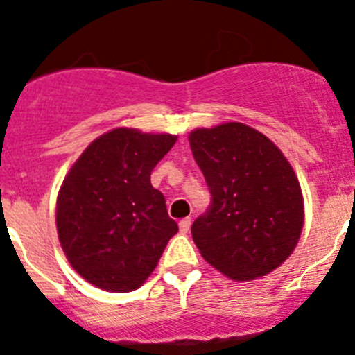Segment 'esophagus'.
<instances>
[{
    "label": "esophagus",
    "instance_id": "1",
    "mask_svg": "<svg viewBox=\"0 0 355 355\" xmlns=\"http://www.w3.org/2000/svg\"><path fill=\"white\" fill-rule=\"evenodd\" d=\"M189 227H191V218H189V217L182 218V220L179 222V232H181V234L188 232Z\"/></svg>",
    "mask_w": 355,
    "mask_h": 355
}]
</instances>
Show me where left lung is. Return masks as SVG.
Returning a JSON list of instances; mask_svg holds the SVG:
<instances>
[{
  "mask_svg": "<svg viewBox=\"0 0 355 355\" xmlns=\"http://www.w3.org/2000/svg\"><path fill=\"white\" fill-rule=\"evenodd\" d=\"M189 147L211 195L191 225L202 257L232 280L279 268L304 224L301 184L284 153L243 123L196 128Z\"/></svg>",
  "mask_w": 355,
  "mask_h": 355,
  "instance_id": "1",
  "label": "left lung"
}]
</instances>
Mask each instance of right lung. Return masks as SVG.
Masks as SVG:
<instances>
[{"label": "right lung", "instance_id": "obj_1", "mask_svg": "<svg viewBox=\"0 0 355 355\" xmlns=\"http://www.w3.org/2000/svg\"><path fill=\"white\" fill-rule=\"evenodd\" d=\"M176 135L116 128L96 138L60 188L56 225L69 265L92 286L135 291L150 277L178 224L150 182Z\"/></svg>", "mask_w": 355, "mask_h": 355}]
</instances>
